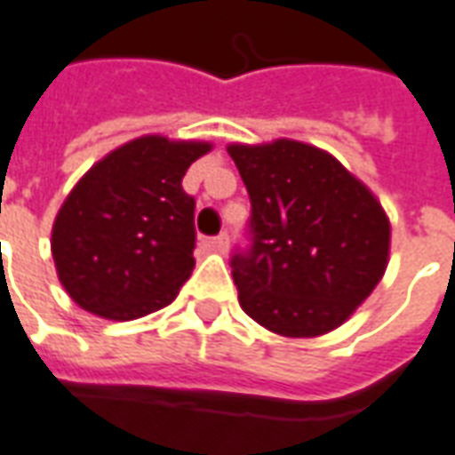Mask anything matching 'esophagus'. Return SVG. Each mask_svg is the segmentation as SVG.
Wrapping results in <instances>:
<instances>
[{"mask_svg": "<svg viewBox=\"0 0 455 455\" xmlns=\"http://www.w3.org/2000/svg\"><path fill=\"white\" fill-rule=\"evenodd\" d=\"M210 245L217 251V253H227L228 251V236L227 234H219V236H214L210 241Z\"/></svg>", "mask_w": 455, "mask_h": 455, "instance_id": "34e87169", "label": "esophagus"}]
</instances>
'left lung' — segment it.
I'll list each match as a JSON object with an SVG mask.
<instances>
[{"label":"left lung","instance_id":"1","mask_svg":"<svg viewBox=\"0 0 455 455\" xmlns=\"http://www.w3.org/2000/svg\"><path fill=\"white\" fill-rule=\"evenodd\" d=\"M251 195L248 253L231 258L238 304L282 338L335 331L388 267L381 202L332 154L296 140L228 144Z\"/></svg>","mask_w":455,"mask_h":455}]
</instances>
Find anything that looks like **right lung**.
<instances>
[{
	"label": "right lung",
	"instance_id": "1",
	"mask_svg": "<svg viewBox=\"0 0 455 455\" xmlns=\"http://www.w3.org/2000/svg\"><path fill=\"white\" fill-rule=\"evenodd\" d=\"M210 142L144 134L84 173L52 224V258L84 311L134 321L178 296L195 267V200L183 190Z\"/></svg>",
	"mask_w": 455,
	"mask_h": 455
}]
</instances>
